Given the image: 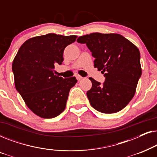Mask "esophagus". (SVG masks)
Instances as JSON below:
<instances>
[{"label":"esophagus","instance_id":"esophagus-1","mask_svg":"<svg viewBox=\"0 0 157 157\" xmlns=\"http://www.w3.org/2000/svg\"><path fill=\"white\" fill-rule=\"evenodd\" d=\"M76 77L77 80H78V81H80V80H81V79L83 78V77H82V76H81L80 75H78H78H76Z\"/></svg>","mask_w":157,"mask_h":157}]
</instances>
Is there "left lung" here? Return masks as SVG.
I'll return each mask as SVG.
<instances>
[{"instance_id":"left-lung-1","label":"left lung","mask_w":157,"mask_h":157,"mask_svg":"<svg viewBox=\"0 0 157 157\" xmlns=\"http://www.w3.org/2000/svg\"><path fill=\"white\" fill-rule=\"evenodd\" d=\"M95 58L94 67L104 74L101 83L89 78L92 87L87 97L94 109L101 113L121 111L134 97L141 76L140 52L123 36L117 33H93L79 37Z\"/></svg>"}]
</instances>
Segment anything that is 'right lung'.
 Segmentation results:
<instances>
[{"instance_id":"add662e5","label":"right lung","mask_w":157,"mask_h":157,"mask_svg":"<svg viewBox=\"0 0 157 157\" xmlns=\"http://www.w3.org/2000/svg\"><path fill=\"white\" fill-rule=\"evenodd\" d=\"M76 36L55 33L36 36L20 47L12 71L15 86L26 106L38 117L51 119L63 112L76 77L63 78L54 74V68L63 61V53Z\"/></svg>"}]
</instances>
